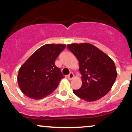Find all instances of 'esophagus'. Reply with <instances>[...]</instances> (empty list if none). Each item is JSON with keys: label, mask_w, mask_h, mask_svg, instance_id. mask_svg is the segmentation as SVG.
I'll return each mask as SVG.
<instances>
[{"label": "esophagus", "mask_w": 132, "mask_h": 132, "mask_svg": "<svg viewBox=\"0 0 132 132\" xmlns=\"http://www.w3.org/2000/svg\"><path fill=\"white\" fill-rule=\"evenodd\" d=\"M68 79H69V80L72 79L74 78L73 73H72V72H70V73H69V75L68 76Z\"/></svg>", "instance_id": "34e87169"}]
</instances>
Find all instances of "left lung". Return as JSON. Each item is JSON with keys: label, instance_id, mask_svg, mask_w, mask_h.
<instances>
[{"label": "left lung", "instance_id": "left-lung-1", "mask_svg": "<svg viewBox=\"0 0 132 132\" xmlns=\"http://www.w3.org/2000/svg\"><path fill=\"white\" fill-rule=\"evenodd\" d=\"M79 63L82 86L73 90L81 99L92 102L101 99L111 89L117 72L113 60L99 48L90 43L68 45Z\"/></svg>", "mask_w": 132, "mask_h": 132}]
</instances>
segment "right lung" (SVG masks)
Segmentation results:
<instances>
[{
  "instance_id": "right-lung-1",
  "label": "right lung",
  "mask_w": 132,
  "mask_h": 132,
  "mask_svg": "<svg viewBox=\"0 0 132 132\" xmlns=\"http://www.w3.org/2000/svg\"><path fill=\"white\" fill-rule=\"evenodd\" d=\"M65 48L66 45L62 44L43 45L21 66L17 80L24 94L31 99H41L57 88L64 76L54 63Z\"/></svg>"
}]
</instances>
